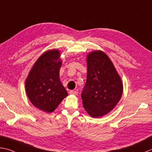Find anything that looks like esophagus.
<instances>
[{
  "mask_svg": "<svg viewBox=\"0 0 152 152\" xmlns=\"http://www.w3.org/2000/svg\"><path fill=\"white\" fill-rule=\"evenodd\" d=\"M70 94L72 95H77L78 94V90H71L70 91Z\"/></svg>",
  "mask_w": 152,
  "mask_h": 152,
  "instance_id": "1",
  "label": "esophagus"
}]
</instances>
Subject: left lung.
I'll list each match as a JSON object with an SVG mask.
<instances>
[{"instance_id":"8db88e82","label":"left lung","mask_w":152,"mask_h":152,"mask_svg":"<svg viewBox=\"0 0 152 152\" xmlns=\"http://www.w3.org/2000/svg\"><path fill=\"white\" fill-rule=\"evenodd\" d=\"M86 58L87 80L81 96L82 104L90 117H102L120 101L123 82L113 62L102 50L89 53Z\"/></svg>"}]
</instances>
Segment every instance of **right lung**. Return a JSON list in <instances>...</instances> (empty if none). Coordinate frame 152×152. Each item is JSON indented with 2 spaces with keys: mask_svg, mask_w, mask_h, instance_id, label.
<instances>
[{
  "mask_svg": "<svg viewBox=\"0 0 152 152\" xmlns=\"http://www.w3.org/2000/svg\"><path fill=\"white\" fill-rule=\"evenodd\" d=\"M62 61L58 49H50L38 58L25 82L26 94L35 107L52 113L68 93L59 78Z\"/></svg>",
  "mask_w": 152,
  "mask_h": 152,
  "instance_id": "right-lung-1",
  "label": "right lung"
}]
</instances>
